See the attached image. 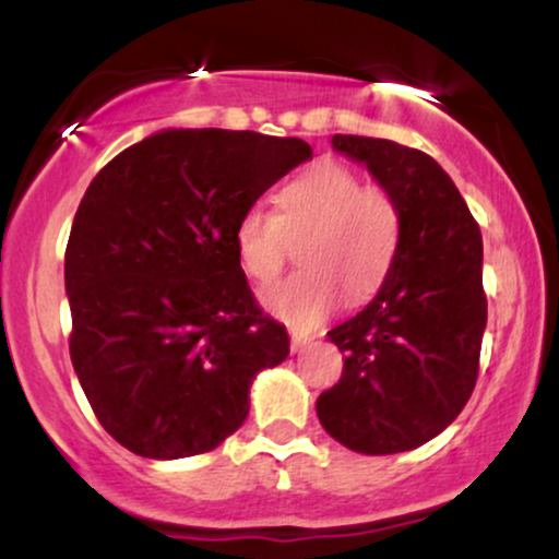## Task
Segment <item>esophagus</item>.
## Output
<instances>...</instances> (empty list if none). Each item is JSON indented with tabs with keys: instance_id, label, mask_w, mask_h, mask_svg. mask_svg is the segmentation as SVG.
Listing matches in <instances>:
<instances>
[{
	"instance_id": "esophagus-1",
	"label": "esophagus",
	"mask_w": 559,
	"mask_h": 559,
	"mask_svg": "<svg viewBox=\"0 0 559 559\" xmlns=\"http://www.w3.org/2000/svg\"><path fill=\"white\" fill-rule=\"evenodd\" d=\"M310 342H312V336H307V333L292 331V352H301Z\"/></svg>"
}]
</instances>
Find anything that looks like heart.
<instances>
[{
    "label": "heart",
    "mask_w": 559,
    "mask_h": 559,
    "mask_svg": "<svg viewBox=\"0 0 559 559\" xmlns=\"http://www.w3.org/2000/svg\"><path fill=\"white\" fill-rule=\"evenodd\" d=\"M278 210H243L234 228L241 271L258 284L284 271L299 241V271L267 288L262 305L275 318L312 329L338 299L362 301L383 284L400 249V210L381 186H362L346 165L323 159L275 197Z\"/></svg>",
    "instance_id": "heart-1"
}]
</instances>
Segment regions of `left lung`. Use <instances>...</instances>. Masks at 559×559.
Listing matches in <instances>:
<instances>
[{
  "label": "left lung",
  "instance_id": "left-lung-1",
  "mask_svg": "<svg viewBox=\"0 0 559 559\" xmlns=\"http://www.w3.org/2000/svg\"><path fill=\"white\" fill-rule=\"evenodd\" d=\"M400 210V249L376 299L329 331L344 352L318 418L362 454L407 452L463 413L486 329L484 247L457 186L426 152L389 139L333 136Z\"/></svg>",
  "mask_w": 559,
  "mask_h": 559
}]
</instances>
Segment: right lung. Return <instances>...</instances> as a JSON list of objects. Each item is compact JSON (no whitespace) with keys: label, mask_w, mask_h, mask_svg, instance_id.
Returning a JSON list of instances; mask_svg holds the SVG:
<instances>
[{"label":"right lung","mask_w":559,"mask_h":559,"mask_svg":"<svg viewBox=\"0 0 559 559\" xmlns=\"http://www.w3.org/2000/svg\"><path fill=\"white\" fill-rule=\"evenodd\" d=\"M310 155L301 139L170 128L88 183L66 249L70 360L96 420L133 454L223 444L254 376L286 360L288 333L260 310L234 228Z\"/></svg>","instance_id":"right-lung-1"}]
</instances>
